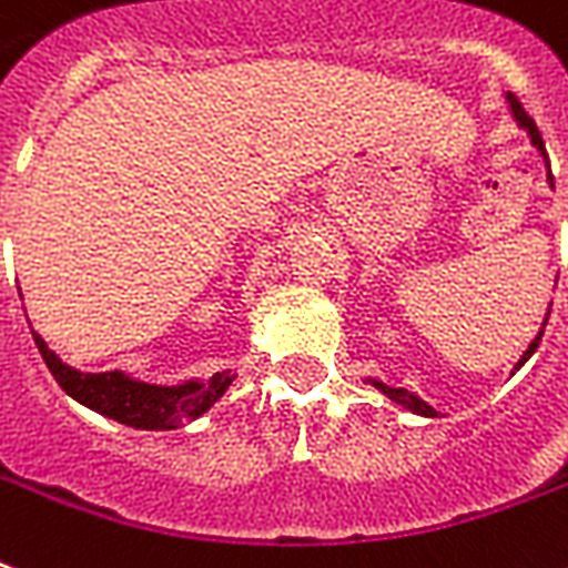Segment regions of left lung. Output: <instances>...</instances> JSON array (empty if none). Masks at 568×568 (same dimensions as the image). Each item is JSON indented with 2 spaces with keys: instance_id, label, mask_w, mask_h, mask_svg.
I'll return each mask as SVG.
<instances>
[{
  "instance_id": "left-lung-1",
  "label": "left lung",
  "mask_w": 568,
  "mask_h": 568,
  "mask_svg": "<svg viewBox=\"0 0 568 568\" xmlns=\"http://www.w3.org/2000/svg\"><path fill=\"white\" fill-rule=\"evenodd\" d=\"M506 103H509V112H513V119L518 121V128H525L527 136H530V142H534L536 149H539L545 154V142H542V136H539V128H536V121L530 119V115H527L525 106L518 103V98H515L513 92H506ZM548 181H554L551 175H548ZM545 322H548V318H545ZM539 339H542V331L536 333V339L530 342V345H527V352L521 354V361L515 363V369H521V366H525V363L530 361V354H534L536 348H539ZM369 384L375 389H381V393H384L387 399L399 402L402 408H408L410 414H419V417H438V410L432 408L428 402L419 399V396H414V393H408V389H405V387H387V384H384V381H378V378H369Z\"/></svg>"
}]
</instances>
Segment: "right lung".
<instances>
[{"instance_id": "add662e5", "label": "right lung", "mask_w": 568, "mask_h": 568, "mask_svg": "<svg viewBox=\"0 0 568 568\" xmlns=\"http://www.w3.org/2000/svg\"><path fill=\"white\" fill-rule=\"evenodd\" d=\"M34 345L41 352L47 369L53 372L59 387L85 408L103 417L145 432L181 428L214 408V402L232 387L235 372H214L211 378H193L184 384H149L124 375V372H80L62 363V357L47 348V342L32 331Z\"/></svg>"}]
</instances>
